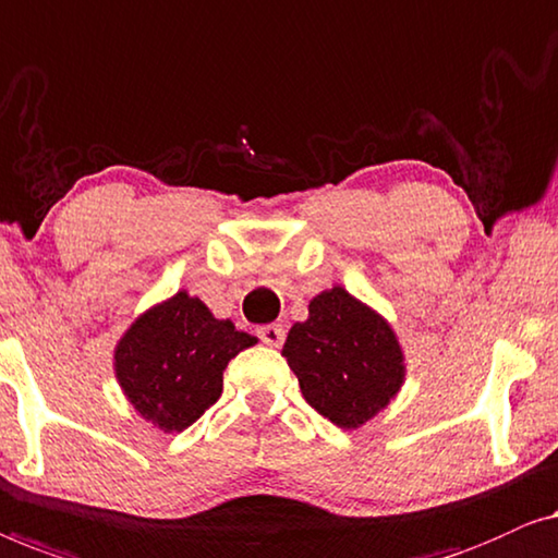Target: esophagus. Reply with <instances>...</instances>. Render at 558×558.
<instances>
[{
    "mask_svg": "<svg viewBox=\"0 0 558 558\" xmlns=\"http://www.w3.org/2000/svg\"><path fill=\"white\" fill-rule=\"evenodd\" d=\"M257 339L263 343H268V347H282V341H286V328L280 324H268V326H260L257 328Z\"/></svg>",
    "mask_w": 558,
    "mask_h": 558,
    "instance_id": "esophagus-1",
    "label": "esophagus"
}]
</instances>
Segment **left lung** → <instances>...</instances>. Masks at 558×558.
<instances>
[{
  "instance_id": "1",
  "label": "left lung",
  "mask_w": 558,
  "mask_h": 558,
  "mask_svg": "<svg viewBox=\"0 0 558 558\" xmlns=\"http://www.w3.org/2000/svg\"><path fill=\"white\" fill-rule=\"evenodd\" d=\"M282 356L305 402L341 429L372 420L404 381L391 326L339 286L313 298L308 320L290 328Z\"/></svg>"
}]
</instances>
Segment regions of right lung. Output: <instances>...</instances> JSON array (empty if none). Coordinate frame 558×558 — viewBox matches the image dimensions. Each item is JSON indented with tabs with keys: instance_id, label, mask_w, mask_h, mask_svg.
Wrapping results in <instances>:
<instances>
[{
	"instance_id": "obj_1",
	"label": "right lung",
	"mask_w": 558,
	"mask_h": 558,
	"mask_svg": "<svg viewBox=\"0 0 558 558\" xmlns=\"http://www.w3.org/2000/svg\"><path fill=\"white\" fill-rule=\"evenodd\" d=\"M253 343L255 336L215 318L182 290L125 331L116 347V376L141 417L163 433H182L222 395L230 359Z\"/></svg>"
}]
</instances>
